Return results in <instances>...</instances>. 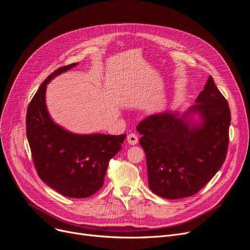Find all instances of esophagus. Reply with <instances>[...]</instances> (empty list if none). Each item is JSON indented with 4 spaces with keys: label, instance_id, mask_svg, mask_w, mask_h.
Here are the masks:
<instances>
[{
    "label": "esophagus",
    "instance_id": "34e87169",
    "mask_svg": "<svg viewBox=\"0 0 250 250\" xmlns=\"http://www.w3.org/2000/svg\"><path fill=\"white\" fill-rule=\"evenodd\" d=\"M126 140H127V143H128L129 145H136V144L138 143L139 138H138V136H137L136 134L131 133V134L127 135Z\"/></svg>",
    "mask_w": 250,
    "mask_h": 250
}]
</instances>
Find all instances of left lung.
<instances>
[{
	"label": "left lung",
	"instance_id": "left-lung-1",
	"mask_svg": "<svg viewBox=\"0 0 250 250\" xmlns=\"http://www.w3.org/2000/svg\"><path fill=\"white\" fill-rule=\"evenodd\" d=\"M186 112L166 111L141 122L148 185L160 197H189L219 171L229 145L231 112L211 77ZM193 115H198L195 122Z\"/></svg>",
	"mask_w": 250,
	"mask_h": 250
}]
</instances>
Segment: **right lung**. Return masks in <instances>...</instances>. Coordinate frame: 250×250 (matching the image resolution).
Wrapping results in <instances>:
<instances>
[{"label":"right lung","instance_id":"1","mask_svg":"<svg viewBox=\"0 0 250 250\" xmlns=\"http://www.w3.org/2000/svg\"><path fill=\"white\" fill-rule=\"evenodd\" d=\"M77 65L58 68L40 85L27 108L26 136L42 181L64 196L86 198L103 186L108 162L126 136L79 135L54 123L46 105L47 84Z\"/></svg>","mask_w":250,"mask_h":250}]
</instances>
